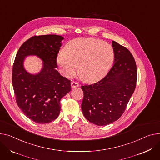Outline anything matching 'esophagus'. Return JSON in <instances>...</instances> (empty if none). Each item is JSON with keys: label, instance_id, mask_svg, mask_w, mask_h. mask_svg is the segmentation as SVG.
<instances>
[{"label": "esophagus", "instance_id": "34e87169", "mask_svg": "<svg viewBox=\"0 0 160 160\" xmlns=\"http://www.w3.org/2000/svg\"><path fill=\"white\" fill-rule=\"evenodd\" d=\"M71 88H78V87H80V84L75 82H72L71 83Z\"/></svg>", "mask_w": 160, "mask_h": 160}]
</instances>
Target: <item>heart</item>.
Returning <instances> with one entry per match:
<instances>
[{"label":"heart","mask_w":160,"mask_h":160,"mask_svg":"<svg viewBox=\"0 0 160 160\" xmlns=\"http://www.w3.org/2000/svg\"><path fill=\"white\" fill-rule=\"evenodd\" d=\"M113 47L106 42L94 38H78L69 41L65 52L57 55V62L62 74L67 78L77 71L87 82H96L103 78L114 60Z\"/></svg>","instance_id":"1"}]
</instances>
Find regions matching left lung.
<instances>
[{
  "instance_id": "obj_1",
  "label": "left lung",
  "mask_w": 160,
  "mask_h": 160,
  "mask_svg": "<svg viewBox=\"0 0 160 160\" xmlns=\"http://www.w3.org/2000/svg\"><path fill=\"white\" fill-rule=\"evenodd\" d=\"M113 65L100 81L82 86L84 117L98 126L110 124L124 113L136 87L137 70L132 54L124 47L112 41Z\"/></svg>"
}]
</instances>
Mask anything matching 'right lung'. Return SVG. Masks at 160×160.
<instances>
[{"mask_svg": "<svg viewBox=\"0 0 160 160\" xmlns=\"http://www.w3.org/2000/svg\"><path fill=\"white\" fill-rule=\"evenodd\" d=\"M63 39L59 35L34 36L20 47L13 64L12 83L17 103L36 123L55 120L60 113L61 99L71 89V81L55 69ZM34 55L43 61L42 69L36 74L28 73L23 65L27 56Z\"/></svg>", "mask_w": 160, "mask_h": 160, "instance_id": "1", "label": "right lung"}]
</instances>
